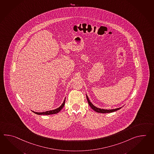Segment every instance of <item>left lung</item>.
<instances>
[{
    "mask_svg": "<svg viewBox=\"0 0 154 154\" xmlns=\"http://www.w3.org/2000/svg\"><path fill=\"white\" fill-rule=\"evenodd\" d=\"M86 97H87V101L88 103L89 104V106H91L92 108V109L94 110L95 112H97V113H112L114 112H116L118 110H119L120 109H121L123 106H121L119 108H117L116 109H102V108H98L97 106H94L92 104V103L90 101L89 98H88V97L87 96V94H86Z\"/></svg>",
    "mask_w": 154,
    "mask_h": 154,
    "instance_id": "8db88e82",
    "label": "left lung"
}]
</instances>
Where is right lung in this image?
<instances>
[{"instance_id":"right-lung-1","label":"right lung","mask_w":154,"mask_h":154,"mask_svg":"<svg viewBox=\"0 0 154 154\" xmlns=\"http://www.w3.org/2000/svg\"><path fill=\"white\" fill-rule=\"evenodd\" d=\"M65 99L66 98H65V100L63 101V102L62 103L61 105L60 106H59L57 108L55 109L54 110H48V111H46V112H35L34 111H32V112L38 114V115H50V114H57L63 108V107L64 106V105L65 104Z\"/></svg>"}]
</instances>
